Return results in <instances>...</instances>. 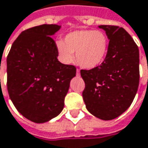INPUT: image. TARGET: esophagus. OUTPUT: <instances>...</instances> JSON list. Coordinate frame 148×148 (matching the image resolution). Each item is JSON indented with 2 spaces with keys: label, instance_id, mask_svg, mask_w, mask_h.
<instances>
[{
  "label": "esophagus",
  "instance_id": "esophagus-1",
  "mask_svg": "<svg viewBox=\"0 0 148 148\" xmlns=\"http://www.w3.org/2000/svg\"><path fill=\"white\" fill-rule=\"evenodd\" d=\"M76 75H77V76H79V75H80V71H79V69H76Z\"/></svg>",
  "mask_w": 148,
  "mask_h": 148
}]
</instances>
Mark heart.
Wrapping results in <instances>:
<instances>
[{
  "instance_id": "obj_1",
  "label": "heart",
  "mask_w": 148,
  "mask_h": 148,
  "mask_svg": "<svg viewBox=\"0 0 148 148\" xmlns=\"http://www.w3.org/2000/svg\"><path fill=\"white\" fill-rule=\"evenodd\" d=\"M108 38L101 30L79 29L68 34L64 41L58 40L56 47L62 62L71 64L74 60L86 69L98 67L105 60L108 50Z\"/></svg>"
}]
</instances>
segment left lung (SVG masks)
<instances>
[{"label": "left lung", "mask_w": 148, "mask_h": 148, "mask_svg": "<svg viewBox=\"0 0 148 148\" xmlns=\"http://www.w3.org/2000/svg\"><path fill=\"white\" fill-rule=\"evenodd\" d=\"M109 40L108 54L100 66L80 70L86 87L82 93L87 110L102 120L125 112L139 86V49L123 28L100 25Z\"/></svg>", "instance_id": "obj_1"}]
</instances>
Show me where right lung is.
<instances>
[{"label":"right lung","mask_w":148,"mask_h":148,"mask_svg":"<svg viewBox=\"0 0 148 148\" xmlns=\"http://www.w3.org/2000/svg\"><path fill=\"white\" fill-rule=\"evenodd\" d=\"M61 25L43 24L23 31L7 58V90L17 110L34 123H45L63 109L73 65L62 64L51 37Z\"/></svg>","instance_id":"obj_1"}]
</instances>
